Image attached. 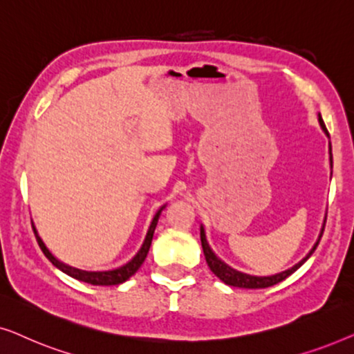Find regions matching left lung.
<instances>
[{
	"label": "left lung",
	"mask_w": 354,
	"mask_h": 354,
	"mask_svg": "<svg viewBox=\"0 0 354 354\" xmlns=\"http://www.w3.org/2000/svg\"><path fill=\"white\" fill-rule=\"evenodd\" d=\"M319 124H321V127L326 135L328 137V132L326 129V124H324V120L321 118V114H319ZM328 159H330V167H332V148L330 151H328ZM326 219H327V214H326ZM326 219H324V224H322V229H321V234H319V239L316 240V243L311 250H309V253L304 256V258L299 261L293 266V268H290L287 270H283V272H279V274H274V275H266V277H258V275H250V274H245V272H240V270H236L234 268H230L229 264H225L224 261H222L219 256H217L212 248L207 243L206 240V232H205V225L200 227V236H201V246H203V253H205V258H206V263L209 266V269L214 272L217 277H219L222 282L230 285V287H239V288H266V287H272V285L282 282L288 277V275H292L295 270L301 268V266L306 263V261L311 258V254L314 253V250L317 248L319 241H321V236L324 234V227H326Z\"/></svg>",
	"instance_id": "left-lung-1"
}]
</instances>
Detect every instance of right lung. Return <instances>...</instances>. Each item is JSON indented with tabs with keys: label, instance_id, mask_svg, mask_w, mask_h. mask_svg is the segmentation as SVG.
Wrapping results in <instances>:
<instances>
[{
	"label": "right lung",
	"instance_id": "obj_1",
	"mask_svg": "<svg viewBox=\"0 0 354 354\" xmlns=\"http://www.w3.org/2000/svg\"><path fill=\"white\" fill-rule=\"evenodd\" d=\"M164 207H166V205L161 206L156 211V214H154L151 224H149L147 236H145L142 246H140V250L137 251V253H135L132 259L127 261V263L122 264V266H119V268L108 269V270H98V272H90V270L75 269V268H72V266H67L64 263H61V261L55 258L51 251L46 248L45 241H43L41 236L38 235V230H37V227H35V224H33V222H32V229H33V234H35V236H37L38 245H40V248H41L43 253H45L46 258L50 259L57 269H61L64 274L71 275V277H74L77 280H80V282H86V283H91V285H119V283L125 282L127 279L132 277V275L140 269V266L143 264V261H145V258H147V254L149 251V246H151L153 234H154V229H156V225H158V219H159V216H161Z\"/></svg>",
	"mask_w": 354,
	"mask_h": 354
}]
</instances>
